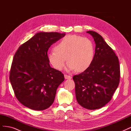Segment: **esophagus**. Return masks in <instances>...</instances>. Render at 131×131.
I'll return each mask as SVG.
<instances>
[{
    "mask_svg": "<svg viewBox=\"0 0 131 131\" xmlns=\"http://www.w3.org/2000/svg\"><path fill=\"white\" fill-rule=\"evenodd\" d=\"M64 78L66 79H72V77L69 76V75H64Z\"/></svg>",
    "mask_w": 131,
    "mask_h": 131,
    "instance_id": "34e87169",
    "label": "esophagus"
}]
</instances>
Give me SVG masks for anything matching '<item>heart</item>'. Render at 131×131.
Masks as SVG:
<instances>
[{
  "label": "heart",
  "instance_id": "1",
  "mask_svg": "<svg viewBox=\"0 0 131 131\" xmlns=\"http://www.w3.org/2000/svg\"><path fill=\"white\" fill-rule=\"evenodd\" d=\"M50 51L47 58L54 68L62 70L67 59V70L77 69L83 72L92 63L94 54L93 45L90 39L77 35H69L63 38Z\"/></svg>",
  "mask_w": 131,
  "mask_h": 131
}]
</instances>
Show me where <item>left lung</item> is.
Instances as JSON below:
<instances>
[{
    "mask_svg": "<svg viewBox=\"0 0 131 131\" xmlns=\"http://www.w3.org/2000/svg\"><path fill=\"white\" fill-rule=\"evenodd\" d=\"M86 32L96 43L93 60L88 69L73 79L78 103L84 108L95 110L108 103L117 89L120 64L118 57L101 35L93 31Z\"/></svg>",
    "mask_w": 131,
    "mask_h": 131,
    "instance_id": "obj_1",
    "label": "left lung"
}]
</instances>
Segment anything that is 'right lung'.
Returning a JSON list of instances; mask_svg holds the SVG:
<instances>
[{
	"mask_svg": "<svg viewBox=\"0 0 131 131\" xmlns=\"http://www.w3.org/2000/svg\"><path fill=\"white\" fill-rule=\"evenodd\" d=\"M65 33L40 31L19 47L10 72L16 97L23 105L35 110L52 104L59 85L64 80L61 72L51 68L47 51Z\"/></svg>",
	"mask_w": 131,
	"mask_h": 131,
	"instance_id": "right-lung-1",
	"label": "right lung"
}]
</instances>
